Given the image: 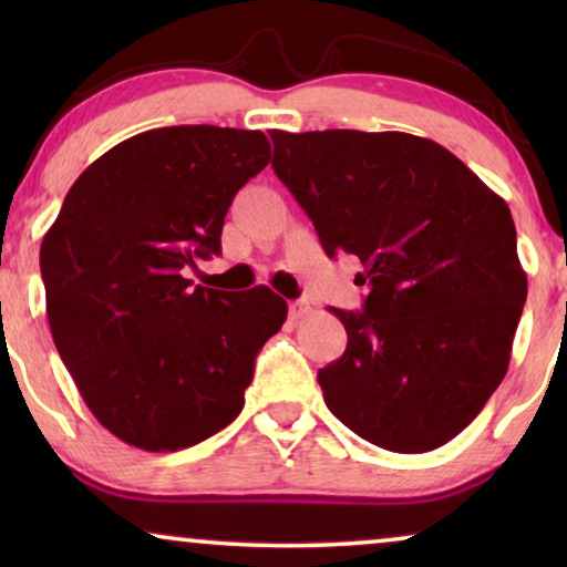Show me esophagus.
<instances>
[{
    "label": "esophagus",
    "mask_w": 567,
    "mask_h": 567,
    "mask_svg": "<svg viewBox=\"0 0 567 567\" xmlns=\"http://www.w3.org/2000/svg\"><path fill=\"white\" fill-rule=\"evenodd\" d=\"M307 312H309V301H305V299H297V301H291V305H289L291 320H299V317H305Z\"/></svg>",
    "instance_id": "34e87169"
}]
</instances>
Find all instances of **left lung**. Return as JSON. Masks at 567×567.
Masks as SVG:
<instances>
[{"label": "left lung", "mask_w": 567, "mask_h": 567, "mask_svg": "<svg viewBox=\"0 0 567 567\" xmlns=\"http://www.w3.org/2000/svg\"><path fill=\"white\" fill-rule=\"evenodd\" d=\"M274 169L324 252H351L363 312L332 309L348 346L317 371L324 405L400 454L444 446L506 377L526 301L506 200L431 138L270 131Z\"/></svg>", "instance_id": "8db88e82"}]
</instances>
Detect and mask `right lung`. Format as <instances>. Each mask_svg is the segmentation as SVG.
<instances>
[{
    "mask_svg": "<svg viewBox=\"0 0 567 567\" xmlns=\"http://www.w3.org/2000/svg\"><path fill=\"white\" fill-rule=\"evenodd\" d=\"M268 162L262 131H144L76 177L45 231L53 343L92 415L131 446L177 452L229 425L281 330L286 301L268 286L231 297L185 278L221 252L231 198Z\"/></svg>",
    "mask_w": 567,
    "mask_h": 567,
    "instance_id": "right-lung-1",
    "label": "right lung"
}]
</instances>
